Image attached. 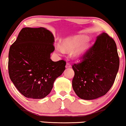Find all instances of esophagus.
Segmentation results:
<instances>
[{"label": "esophagus", "mask_w": 126, "mask_h": 126, "mask_svg": "<svg viewBox=\"0 0 126 126\" xmlns=\"http://www.w3.org/2000/svg\"><path fill=\"white\" fill-rule=\"evenodd\" d=\"M66 68H70V67H71V64H70L69 63H67L66 64Z\"/></svg>", "instance_id": "34e87169"}]
</instances>
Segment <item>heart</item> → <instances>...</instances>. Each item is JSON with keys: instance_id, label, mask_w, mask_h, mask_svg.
I'll return each mask as SVG.
<instances>
[{"instance_id": "1", "label": "heart", "mask_w": 126, "mask_h": 126, "mask_svg": "<svg viewBox=\"0 0 126 126\" xmlns=\"http://www.w3.org/2000/svg\"><path fill=\"white\" fill-rule=\"evenodd\" d=\"M87 39V36L81 35L67 38L63 42V49L69 51L75 49L73 52V56L75 58H79L82 56L88 48V44L85 42ZM63 49L60 46L57 47V50L61 53L64 52Z\"/></svg>"}]
</instances>
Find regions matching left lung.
<instances>
[{
    "label": "left lung",
    "instance_id": "8db88e82",
    "mask_svg": "<svg viewBox=\"0 0 126 126\" xmlns=\"http://www.w3.org/2000/svg\"><path fill=\"white\" fill-rule=\"evenodd\" d=\"M82 61L73 65L72 86L79 98L92 100L102 96L110 89L119 67V58L113 39L103 32L82 56Z\"/></svg>",
    "mask_w": 126,
    "mask_h": 126
}]
</instances>
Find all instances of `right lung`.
<instances>
[{"label": "right lung", "mask_w": 126, "mask_h": 126, "mask_svg": "<svg viewBox=\"0 0 126 126\" xmlns=\"http://www.w3.org/2000/svg\"><path fill=\"white\" fill-rule=\"evenodd\" d=\"M55 38L44 27L23 28L9 53V77L24 96L42 99L51 91L53 83L65 70L66 62H53Z\"/></svg>", "instance_id": "right-lung-1"}]
</instances>
